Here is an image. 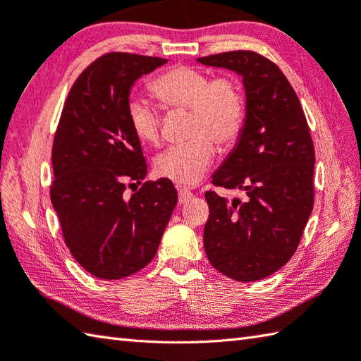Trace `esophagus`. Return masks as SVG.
<instances>
[{
    "mask_svg": "<svg viewBox=\"0 0 361 361\" xmlns=\"http://www.w3.org/2000/svg\"><path fill=\"white\" fill-rule=\"evenodd\" d=\"M190 199H192V192H190V190H188V189H180L178 190V202L180 203H186Z\"/></svg>",
    "mask_w": 361,
    "mask_h": 361,
    "instance_id": "esophagus-1",
    "label": "esophagus"
}]
</instances>
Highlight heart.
<instances>
[{"label":"heart","mask_w":361,"mask_h":361,"mask_svg":"<svg viewBox=\"0 0 361 361\" xmlns=\"http://www.w3.org/2000/svg\"><path fill=\"white\" fill-rule=\"evenodd\" d=\"M150 89L166 108L190 111V139L159 153L154 169L162 178L192 186L203 178L214 159L213 140L221 148H230L241 136L245 118L243 92L230 76L211 78L203 70L188 66L167 70L150 84ZM126 112L140 142L157 144L159 116L154 108L140 98H133Z\"/></svg>","instance_id":"1"}]
</instances>
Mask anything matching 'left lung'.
<instances>
[{"label":"left lung","mask_w":361,"mask_h":361,"mask_svg":"<svg viewBox=\"0 0 361 361\" xmlns=\"http://www.w3.org/2000/svg\"><path fill=\"white\" fill-rule=\"evenodd\" d=\"M243 78L241 136L213 173V185L239 189L230 203L204 192L203 244L214 269L238 281L266 279L294 255L313 211L314 147L298 95L281 70L253 51L199 58Z\"/></svg>","instance_id":"1"}]
</instances>
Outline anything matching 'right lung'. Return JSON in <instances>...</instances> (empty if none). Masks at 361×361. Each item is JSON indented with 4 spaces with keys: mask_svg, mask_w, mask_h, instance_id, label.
<instances>
[{
    "mask_svg": "<svg viewBox=\"0 0 361 361\" xmlns=\"http://www.w3.org/2000/svg\"><path fill=\"white\" fill-rule=\"evenodd\" d=\"M166 62L104 54L80 75L63 104L49 195L70 253L97 279L130 277L150 263L178 200L167 178L144 183L130 199L123 194L126 183L147 175L126 112L131 89Z\"/></svg>",
    "mask_w": 361,
    "mask_h": 361,
    "instance_id": "obj_1",
    "label": "right lung"
}]
</instances>
